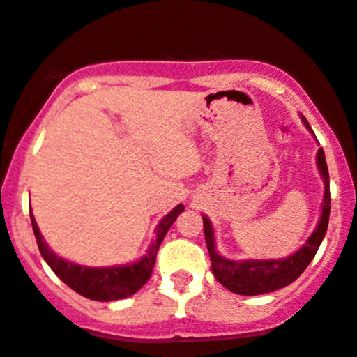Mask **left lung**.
Here are the masks:
<instances>
[{
    "mask_svg": "<svg viewBox=\"0 0 357 357\" xmlns=\"http://www.w3.org/2000/svg\"><path fill=\"white\" fill-rule=\"evenodd\" d=\"M301 116V114H299ZM301 121L305 128L315 137L314 130L308 125L305 116H301ZM317 171L321 174L322 183H324V199L321 204V218L317 225L312 231L305 243L296 250L294 254L284 259H245V261H234L225 255H222L216 250V236L215 227L211 220L202 215L204 222V236L206 245H208L209 259H211V269L215 278L224 285L227 291L241 296H259L268 294V292L278 291L285 285L292 284L312 262V259L317 254L319 246L324 239L326 231H328L329 222V209H331V195H329V172L326 165V156L322 148L317 149L315 156Z\"/></svg>",
    "mask_w": 357,
    "mask_h": 357,
    "instance_id": "obj_1",
    "label": "left lung"
}]
</instances>
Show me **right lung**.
<instances>
[{"label": "right lung", "instance_id": "obj_1", "mask_svg": "<svg viewBox=\"0 0 357 357\" xmlns=\"http://www.w3.org/2000/svg\"><path fill=\"white\" fill-rule=\"evenodd\" d=\"M183 211H185V206L178 204L160 220L158 225L155 227V236H153L146 254L141 259L128 262V264L105 266V268L75 264V262L59 257L54 250L49 248V245L43 239L33 211H29V216H31L33 232H35L36 243H38L40 254H42L43 261L49 264V268L61 278V282H65L77 294L93 299V301H118V299H125L135 294L148 282L153 266H155L160 243L165 238L179 213Z\"/></svg>", "mask_w": 357, "mask_h": 357}]
</instances>
